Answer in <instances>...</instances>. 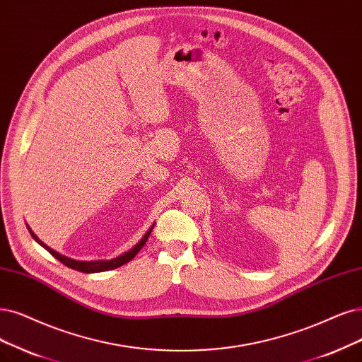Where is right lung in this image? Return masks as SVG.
<instances>
[{
	"instance_id": "obj_1",
	"label": "right lung",
	"mask_w": 362,
	"mask_h": 362,
	"mask_svg": "<svg viewBox=\"0 0 362 362\" xmlns=\"http://www.w3.org/2000/svg\"><path fill=\"white\" fill-rule=\"evenodd\" d=\"M153 225H155V223H153ZM153 225L149 226V230L146 231V234L140 238V242H139L137 245H134V247H131L129 250H127L125 253H122V255H119V257L112 258V259H97V261H77V259H71V258L65 257V255H61V253H58L57 250H53V249H50L47 245H45V243L42 242V240H40V238L34 234V231L30 228L28 223H26V228H28L30 234L33 235V238L35 240V242H37L40 246H43V247L50 253V255L55 257V258H57L58 261H61L64 265L70 267V269H73V270L82 272V273H100V272H107V270L117 269V267L129 262L134 257H136L137 253L141 250V247L146 245L147 238H149V235H151V233H152V230H153Z\"/></svg>"
}]
</instances>
